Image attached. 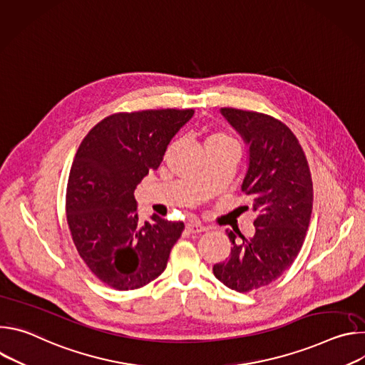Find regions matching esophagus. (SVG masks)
<instances>
[{"label": "esophagus", "mask_w": 365, "mask_h": 365, "mask_svg": "<svg viewBox=\"0 0 365 365\" xmlns=\"http://www.w3.org/2000/svg\"><path fill=\"white\" fill-rule=\"evenodd\" d=\"M186 228H187V231H189V232H192V234L203 232V231H206V230H207L205 225H202L200 222H195V221L187 222V224H186Z\"/></svg>", "instance_id": "34e87169"}]
</instances>
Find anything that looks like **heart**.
I'll use <instances>...</instances> for the list:
<instances>
[{"mask_svg": "<svg viewBox=\"0 0 365 365\" xmlns=\"http://www.w3.org/2000/svg\"><path fill=\"white\" fill-rule=\"evenodd\" d=\"M214 141H231V140L228 137H225L224 134H214L206 140V143H214Z\"/></svg>", "mask_w": 365, "mask_h": 365, "instance_id": "heart-1", "label": "heart"}]
</instances>
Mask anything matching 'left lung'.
<instances>
[{"label":"left lung","mask_w":365,"mask_h":365,"mask_svg":"<svg viewBox=\"0 0 365 365\" xmlns=\"http://www.w3.org/2000/svg\"><path fill=\"white\" fill-rule=\"evenodd\" d=\"M221 114L248 147L241 190L248 195L255 232L235 242L231 254L214 266L215 277L237 292H250L279 279L303 244L314 203L306 155L287 125L252 111L221 108ZM248 210V206H245Z\"/></svg>","instance_id":"obj_1"}]
</instances>
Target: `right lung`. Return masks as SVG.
<instances>
[{"instance_id":"obj_1","label":"right lung","mask_w":365,"mask_h":365,"mask_svg":"<svg viewBox=\"0 0 365 365\" xmlns=\"http://www.w3.org/2000/svg\"><path fill=\"white\" fill-rule=\"evenodd\" d=\"M193 110L120 113L98 123L81 143L66 189L75 247L107 286L134 290L158 279L183 222L158 215L140 222L134 190L155 170Z\"/></svg>"}]
</instances>
